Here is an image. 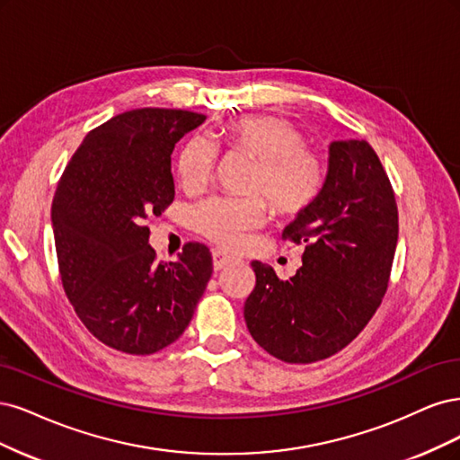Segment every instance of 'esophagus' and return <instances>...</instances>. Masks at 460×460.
Wrapping results in <instances>:
<instances>
[{
  "instance_id": "34e87169",
  "label": "esophagus",
  "mask_w": 460,
  "mask_h": 460,
  "mask_svg": "<svg viewBox=\"0 0 460 460\" xmlns=\"http://www.w3.org/2000/svg\"><path fill=\"white\" fill-rule=\"evenodd\" d=\"M212 261H214V270L217 271V270L227 268V265L234 263L236 260L231 258V256H227V254H224V252H221V250H214V252H212Z\"/></svg>"
}]
</instances>
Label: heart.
I'll list each match as a JSON object with an SVG mask.
<instances>
[{
	"instance_id": "b5f03b06",
	"label": "heart",
	"mask_w": 460,
	"mask_h": 460,
	"mask_svg": "<svg viewBox=\"0 0 460 460\" xmlns=\"http://www.w3.org/2000/svg\"><path fill=\"white\" fill-rule=\"evenodd\" d=\"M219 137L229 149L256 158L248 190L268 199L277 216H300L321 195L327 173L323 160L307 149L305 133L287 118L270 114L234 118L221 126ZM216 158L210 139L202 136L187 139L175 160L180 185L187 192L202 190L212 180ZM260 195L204 200L192 212V227L219 248H239L246 234L263 221L265 202Z\"/></svg>"
}]
</instances>
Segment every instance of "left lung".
<instances>
[{
  "mask_svg": "<svg viewBox=\"0 0 460 460\" xmlns=\"http://www.w3.org/2000/svg\"><path fill=\"white\" fill-rule=\"evenodd\" d=\"M397 204L367 141H332L321 195L283 239L305 244L302 268L280 280L252 261L256 287L244 302L256 342L285 363H315L344 349L375 315L397 244Z\"/></svg>",
  "mask_w": 460,
  "mask_h": 460,
  "instance_id": "8db88e82",
  "label": "left lung"
}]
</instances>
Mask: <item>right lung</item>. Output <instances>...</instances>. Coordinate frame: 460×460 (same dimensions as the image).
Here are the masks:
<instances>
[{
    "label": "right lung",
    "mask_w": 460,
    "mask_h": 460,
    "mask_svg": "<svg viewBox=\"0 0 460 460\" xmlns=\"http://www.w3.org/2000/svg\"><path fill=\"white\" fill-rule=\"evenodd\" d=\"M204 114L128 111L87 133L58 180L51 224L63 288L102 344L151 355L183 334L212 277V254L187 243L158 263L145 219L173 200L172 153Z\"/></svg>",
    "instance_id": "add662e5"
}]
</instances>
